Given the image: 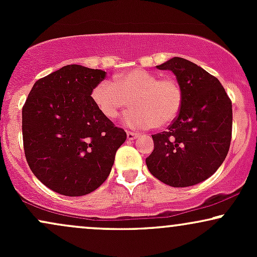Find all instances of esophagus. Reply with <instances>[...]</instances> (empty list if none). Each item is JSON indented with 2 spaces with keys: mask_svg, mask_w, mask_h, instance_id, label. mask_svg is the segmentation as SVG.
Masks as SVG:
<instances>
[{
  "mask_svg": "<svg viewBox=\"0 0 257 257\" xmlns=\"http://www.w3.org/2000/svg\"><path fill=\"white\" fill-rule=\"evenodd\" d=\"M139 137L138 133H133V132H126V138L128 140H135Z\"/></svg>",
  "mask_w": 257,
  "mask_h": 257,
  "instance_id": "1",
  "label": "esophagus"
}]
</instances>
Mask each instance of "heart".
<instances>
[{
    "label": "heart",
    "instance_id": "obj_1",
    "mask_svg": "<svg viewBox=\"0 0 257 257\" xmlns=\"http://www.w3.org/2000/svg\"><path fill=\"white\" fill-rule=\"evenodd\" d=\"M90 98L100 113L110 120L118 117L129 99L133 107L124 113V125L133 129L163 128L179 116L184 91L175 78H159L137 67L116 73L113 83L99 82L91 89Z\"/></svg>",
    "mask_w": 257,
    "mask_h": 257
}]
</instances>
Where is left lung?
Wrapping results in <instances>:
<instances>
[{
    "instance_id": "left-lung-1",
    "label": "left lung",
    "mask_w": 257,
    "mask_h": 257,
    "mask_svg": "<svg viewBox=\"0 0 257 257\" xmlns=\"http://www.w3.org/2000/svg\"><path fill=\"white\" fill-rule=\"evenodd\" d=\"M157 69L176 76L184 102L168 131L152 135L155 149L146 158L147 168L173 187L197 185L210 178L228 153L231 99L219 79L184 58L170 59Z\"/></svg>"
}]
</instances>
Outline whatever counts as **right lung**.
Returning <instances> with one entry per match:
<instances>
[{"label": "right lung", "mask_w": 257, "mask_h": 257, "mask_svg": "<svg viewBox=\"0 0 257 257\" xmlns=\"http://www.w3.org/2000/svg\"><path fill=\"white\" fill-rule=\"evenodd\" d=\"M105 76L102 70L66 65L38 79L23 106L29 167L63 196H84L104 184L126 139L91 101V89Z\"/></svg>", "instance_id": "1"}]
</instances>
